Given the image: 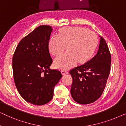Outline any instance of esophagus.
Returning <instances> with one entry per match:
<instances>
[{
    "mask_svg": "<svg viewBox=\"0 0 126 126\" xmlns=\"http://www.w3.org/2000/svg\"><path fill=\"white\" fill-rule=\"evenodd\" d=\"M62 74L63 75H64L68 74V72L66 70H62Z\"/></svg>",
    "mask_w": 126,
    "mask_h": 126,
    "instance_id": "1",
    "label": "esophagus"
}]
</instances>
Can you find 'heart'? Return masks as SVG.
Listing matches in <instances>:
<instances>
[{
	"label": "heart",
	"mask_w": 126,
	"mask_h": 126,
	"mask_svg": "<svg viewBox=\"0 0 126 126\" xmlns=\"http://www.w3.org/2000/svg\"><path fill=\"white\" fill-rule=\"evenodd\" d=\"M98 39L94 32L85 28L66 27L59 31V35L54 34L48 42L49 51L52 55L62 53L67 45L68 51L55 58L54 65L58 68L67 69L77 62H87L94 52Z\"/></svg>",
	"instance_id": "b5f03b06"
}]
</instances>
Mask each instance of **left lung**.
Returning <instances> with one entry per match:
<instances>
[{"label": "left lung", "instance_id": "1", "mask_svg": "<svg viewBox=\"0 0 126 126\" xmlns=\"http://www.w3.org/2000/svg\"><path fill=\"white\" fill-rule=\"evenodd\" d=\"M111 62L108 45L101 37L96 55L86 63L69 71L73 80L71 93L76 102L91 104L101 97L110 74Z\"/></svg>", "mask_w": 126, "mask_h": 126}]
</instances>
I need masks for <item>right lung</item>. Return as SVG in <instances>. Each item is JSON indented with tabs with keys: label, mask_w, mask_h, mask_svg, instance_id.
<instances>
[{
	"label": "right lung",
	"mask_w": 126,
	"mask_h": 126,
	"mask_svg": "<svg viewBox=\"0 0 126 126\" xmlns=\"http://www.w3.org/2000/svg\"><path fill=\"white\" fill-rule=\"evenodd\" d=\"M52 29L41 25L24 37L12 58L14 78L17 89L28 102L42 105L52 99L54 87L62 75L49 67L52 59L48 42Z\"/></svg>",
	"instance_id": "1"
}]
</instances>
